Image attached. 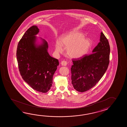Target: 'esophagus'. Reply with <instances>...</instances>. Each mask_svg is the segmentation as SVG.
<instances>
[{
    "label": "esophagus",
    "instance_id": "1",
    "mask_svg": "<svg viewBox=\"0 0 127 127\" xmlns=\"http://www.w3.org/2000/svg\"><path fill=\"white\" fill-rule=\"evenodd\" d=\"M61 64L62 65V66H66L67 65V62L66 61L64 60L61 62Z\"/></svg>",
    "mask_w": 127,
    "mask_h": 127
}]
</instances>
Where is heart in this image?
Here are the masks:
<instances>
[{
	"label": "heart",
	"instance_id": "b5f03b06",
	"mask_svg": "<svg viewBox=\"0 0 127 127\" xmlns=\"http://www.w3.org/2000/svg\"><path fill=\"white\" fill-rule=\"evenodd\" d=\"M60 43L56 45L57 51H63L62 45L67 48V54L72 58H80L88 54L91 48L93 42L90 38L85 37L84 33L77 30H73L64 36Z\"/></svg>",
	"mask_w": 127,
	"mask_h": 127
}]
</instances>
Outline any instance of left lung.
I'll return each mask as SVG.
<instances>
[{"label":"left lung","mask_w":127,"mask_h":127,"mask_svg":"<svg viewBox=\"0 0 127 127\" xmlns=\"http://www.w3.org/2000/svg\"><path fill=\"white\" fill-rule=\"evenodd\" d=\"M110 51L108 40L102 32L100 42L93 50L92 54L73 60L71 80L76 90L87 91L100 80L108 68Z\"/></svg>","instance_id":"obj_1"}]
</instances>
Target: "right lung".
<instances>
[{"label":"right lung","mask_w":127,"mask_h":127,"mask_svg":"<svg viewBox=\"0 0 127 127\" xmlns=\"http://www.w3.org/2000/svg\"><path fill=\"white\" fill-rule=\"evenodd\" d=\"M39 31L38 27L33 25L24 33L18 44L17 60L24 81L37 91L45 93L51 87L59 62L49 54L46 40L39 38L40 43L37 42L36 35Z\"/></svg>","instance_id":"1"}]
</instances>
